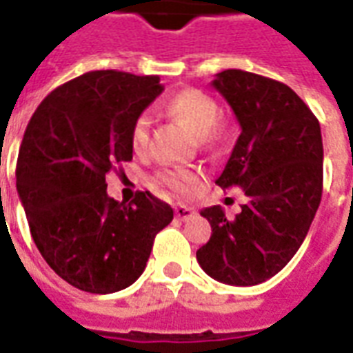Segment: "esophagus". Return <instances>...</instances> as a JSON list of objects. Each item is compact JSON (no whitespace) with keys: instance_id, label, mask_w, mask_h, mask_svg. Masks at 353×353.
<instances>
[{"instance_id":"esophagus-1","label":"esophagus","mask_w":353,"mask_h":353,"mask_svg":"<svg viewBox=\"0 0 353 353\" xmlns=\"http://www.w3.org/2000/svg\"><path fill=\"white\" fill-rule=\"evenodd\" d=\"M196 214V210L192 207H185V205H177L176 207V218L181 221H187L190 220L192 216Z\"/></svg>"}]
</instances>
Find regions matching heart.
Segmentation results:
<instances>
[{
    "instance_id": "obj_1",
    "label": "heart",
    "mask_w": 353,
    "mask_h": 353,
    "mask_svg": "<svg viewBox=\"0 0 353 353\" xmlns=\"http://www.w3.org/2000/svg\"><path fill=\"white\" fill-rule=\"evenodd\" d=\"M163 108L168 115L181 121L192 133L199 135L205 143H212L220 139L221 128L218 124L220 119V106L210 95L203 91L187 88L170 95L163 102ZM150 121L146 115H141L133 121L130 130V144L135 154H143L148 146ZM157 183L170 188L177 196H190L198 188L201 176L198 170L190 168H174L163 170L155 176Z\"/></svg>"
}]
</instances>
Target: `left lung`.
Returning a JSON list of instances; mask_svg holds the SVG:
<instances>
[{
    "instance_id": "obj_1",
    "label": "left lung",
    "mask_w": 353,
    "mask_h": 353,
    "mask_svg": "<svg viewBox=\"0 0 353 353\" xmlns=\"http://www.w3.org/2000/svg\"><path fill=\"white\" fill-rule=\"evenodd\" d=\"M241 133L216 185L249 198L229 220L220 205L201 216L212 227L196 252L205 273L229 285H256L295 256L323 196V135L312 110L279 80L241 69L216 74Z\"/></svg>"
}]
</instances>
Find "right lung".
Masks as SVG:
<instances>
[{"instance_id": "right-lung-1", "label": "right lung", "mask_w": 353, "mask_h": 353, "mask_svg": "<svg viewBox=\"0 0 353 353\" xmlns=\"http://www.w3.org/2000/svg\"><path fill=\"white\" fill-rule=\"evenodd\" d=\"M159 77L90 71L58 85L32 113L16 165L30 234L49 268L74 288L108 295L143 274L174 210L150 192L130 203L106 174L132 161L133 121L163 93Z\"/></svg>"}]
</instances>
